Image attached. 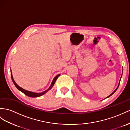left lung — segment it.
<instances>
[{
    "label": "left lung",
    "mask_w": 130,
    "mask_h": 130,
    "mask_svg": "<svg viewBox=\"0 0 130 130\" xmlns=\"http://www.w3.org/2000/svg\"><path fill=\"white\" fill-rule=\"evenodd\" d=\"M121 77H122V75H121ZM120 80H121V78H120ZM120 82H119V85H118V87L116 88V89H115V91H114V92H113L112 93H111V94L110 95H109L108 96V97H106V98H108V97H110V96H111V95H112L113 94H114V93L115 92V91H116V90H117V89H118V87H119V85H120Z\"/></svg>",
    "instance_id": "8db88e82"
}]
</instances>
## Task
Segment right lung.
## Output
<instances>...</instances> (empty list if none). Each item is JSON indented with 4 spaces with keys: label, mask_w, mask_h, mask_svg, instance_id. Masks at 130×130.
Returning a JSON list of instances; mask_svg holds the SVG:
<instances>
[{
    "label": "right lung",
    "mask_w": 130,
    "mask_h": 130,
    "mask_svg": "<svg viewBox=\"0 0 130 130\" xmlns=\"http://www.w3.org/2000/svg\"><path fill=\"white\" fill-rule=\"evenodd\" d=\"M11 78H12V82L13 83H14V84L15 85V86H16V87L17 88L19 91H21L22 93H24L25 94H26V95H27L28 97H40V96L42 95L43 94H45L46 92H47L49 90H50L52 87L53 86H54L55 82L56 81V79H57L58 77H59V76H60V74L59 75H58L57 76H56L55 77H54V78L53 79V80L52 81V84L51 85V86H50V87L47 89V90L43 92H42V93H34V92H30V91H26L25 90V89L22 88L21 87H20V86H19L17 84H16V83L15 82L14 78H13V77H12V73H11Z\"/></svg>",
    "instance_id": "obj_1"
}]
</instances>
